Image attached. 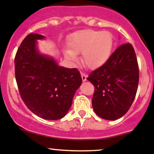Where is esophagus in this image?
Masks as SVG:
<instances>
[{
  "mask_svg": "<svg viewBox=\"0 0 154 154\" xmlns=\"http://www.w3.org/2000/svg\"><path fill=\"white\" fill-rule=\"evenodd\" d=\"M81 77H82V80H83V82L86 81V78H87V76H86V74H83V73H81Z\"/></svg>",
  "mask_w": 154,
  "mask_h": 154,
  "instance_id": "1",
  "label": "esophagus"
}]
</instances>
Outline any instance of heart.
Wrapping results in <instances>:
<instances>
[{"instance_id":"obj_1","label":"heart","mask_w":154,"mask_h":154,"mask_svg":"<svg viewBox=\"0 0 154 154\" xmlns=\"http://www.w3.org/2000/svg\"><path fill=\"white\" fill-rule=\"evenodd\" d=\"M113 40L106 31L83 30L73 34L68 46L63 50L65 59L72 63L78 60L77 55L82 53V62L88 68L98 69L105 65L111 56Z\"/></svg>"}]
</instances>
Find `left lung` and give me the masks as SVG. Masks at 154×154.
<instances>
[{"label": "left lung", "mask_w": 154, "mask_h": 154, "mask_svg": "<svg viewBox=\"0 0 154 154\" xmlns=\"http://www.w3.org/2000/svg\"><path fill=\"white\" fill-rule=\"evenodd\" d=\"M95 86L92 104L95 113L107 120L120 119L132 104L139 80L136 55L130 44L119 47L107 63L87 78Z\"/></svg>", "instance_id": "obj_1"}]
</instances>
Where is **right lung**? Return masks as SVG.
Segmentation results:
<instances>
[{
	"label": "right lung",
	"instance_id": "add662e5",
	"mask_svg": "<svg viewBox=\"0 0 154 154\" xmlns=\"http://www.w3.org/2000/svg\"><path fill=\"white\" fill-rule=\"evenodd\" d=\"M46 37L30 34L15 57V75L25 105L45 120H59L67 114L76 91L82 84L77 68L59 66L53 56L38 50L37 41Z\"/></svg>",
	"mask_w": 154,
	"mask_h": 154
}]
</instances>
